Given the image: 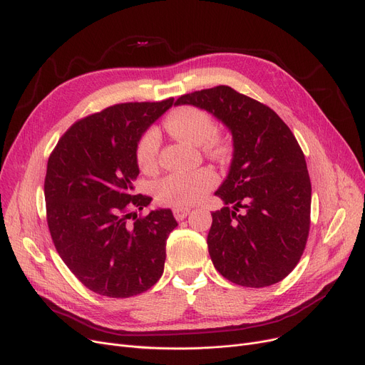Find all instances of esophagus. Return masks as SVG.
<instances>
[{
    "label": "esophagus",
    "mask_w": 365,
    "mask_h": 365,
    "mask_svg": "<svg viewBox=\"0 0 365 365\" xmlns=\"http://www.w3.org/2000/svg\"><path fill=\"white\" fill-rule=\"evenodd\" d=\"M175 217L178 219V220H183L189 213H190V208H175Z\"/></svg>",
    "instance_id": "obj_1"
}]
</instances>
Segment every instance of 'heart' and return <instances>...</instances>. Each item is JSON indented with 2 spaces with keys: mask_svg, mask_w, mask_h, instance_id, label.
<instances>
[{
  "mask_svg": "<svg viewBox=\"0 0 365 365\" xmlns=\"http://www.w3.org/2000/svg\"><path fill=\"white\" fill-rule=\"evenodd\" d=\"M164 127L173 138L202 145L204 152L210 157L225 158L227 155V142L217 136L216 121L204 109L180 106L170 112ZM160 145L161 139L155 128H149L142 134L136 146V161L142 171L150 173L157 168ZM216 183V173L210 168L171 173L157 185V198L173 208H186L201 201Z\"/></svg>",
  "mask_w": 365,
  "mask_h": 365,
  "instance_id": "obj_1",
  "label": "heart"
}]
</instances>
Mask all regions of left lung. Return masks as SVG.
<instances>
[{"label": "left lung", "instance_id": "8db88e82", "mask_svg": "<svg viewBox=\"0 0 365 365\" xmlns=\"http://www.w3.org/2000/svg\"><path fill=\"white\" fill-rule=\"evenodd\" d=\"M232 134L234 158L207 237L216 269L242 287L272 285L299 263L311 226V179L294 134L269 106L227 86L183 94ZM241 211V214L237 212Z\"/></svg>", "mask_w": 365, "mask_h": 365}]
</instances>
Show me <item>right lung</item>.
<instances>
[{"label":"right lung","instance_id":"add662e5","mask_svg":"<svg viewBox=\"0 0 365 365\" xmlns=\"http://www.w3.org/2000/svg\"><path fill=\"white\" fill-rule=\"evenodd\" d=\"M175 99L109 106L76 121L47 163V223L57 253L88 290L131 297L155 284L178 226L170 208L138 217L152 201L134 195L136 146Z\"/></svg>","mask_w":365,"mask_h":365}]
</instances>
